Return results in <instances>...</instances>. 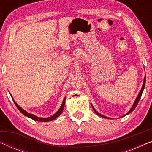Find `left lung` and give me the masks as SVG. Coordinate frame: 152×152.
<instances>
[{"label":"left lung","instance_id":"obj_1","mask_svg":"<svg viewBox=\"0 0 152 152\" xmlns=\"http://www.w3.org/2000/svg\"><path fill=\"white\" fill-rule=\"evenodd\" d=\"M145 81H146V78L145 77V78H144V82H143V84H142V89H141V90H140V93H139V94H138V97H137V98L136 99V100H135L134 104H133L132 109H131L129 110V111L128 113L126 114V115H128L129 113H130L131 112H132L133 111H134V110L135 109H136V107H137V105H138V102H139V100H140V97H141V95H142V91H143V90H144V88H145ZM92 107H93V106H92ZM93 109L94 110L95 113H96L97 115H98L99 116H100V117H102V118H107V119H108V118H109L106 117V116H104V115H101L100 113H99L98 112L95 111V109L93 107Z\"/></svg>","mask_w":152,"mask_h":152}]
</instances>
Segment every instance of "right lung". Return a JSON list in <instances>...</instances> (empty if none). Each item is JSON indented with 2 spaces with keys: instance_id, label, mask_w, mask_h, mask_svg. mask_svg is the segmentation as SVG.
Instances as JSON below:
<instances>
[{
  "instance_id": "1",
  "label": "right lung",
  "mask_w": 152,
  "mask_h": 152,
  "mask_svg": "<svg viewBox=\"0 0 152 152\" xmlns=\"http://www.w3.org/2000/svg\"><path fill=\"white\" fill-rule=\"evenodd\" d=\"M65 100H66V97L64 99V101H63V102H62V104H61V107H60V109H59V110H58V111L55 114V115H53V116H51V117H50V118H43L37 117L36 115H33V114H31V113H28V112L26 111H25V110L23 109L21 107H19V106H18V105L16 103V102L14 101V99H13L14 104H15V105L16 106V107L18 108V109L19 110L20 113L23 114L24 115L27 116V117L31 118V119H32V120H36V121H39V122H48V121H51V120H55V118H57L58 117V116H59L60 115H61V113H62V111H63L64 105H65Z\"/></svg>"
}]
</instances>
